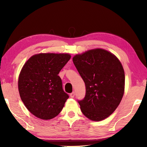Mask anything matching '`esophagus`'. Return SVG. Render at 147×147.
Segmentation results:
<instances>
[{
  "label": "esophagus",
  "mask_w": 147,
  "mask_h": 147,
  "mask_svg": "<svg viewBox=\"0 0 147 147\" xmlns=\"http://www.w3.org/2000/svg\"><path fill=\"white\" fill-rule=\"evenodd\" d=\"M74 95H75V93H74V92H72V93H71V94H70L71 98H74Z\"/></svg>",
  "instance_id": "esophagus-1"
}]
</instances>
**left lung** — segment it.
Wrapping results in <instances>:
<instances>
[{"label": "left lung", "instance_id": "obj_1", "mask_svg": "<svg viewBox=\"0 0 147 147\" xmlns=\"http://www.w3.org/2000/svg\"><path fill=\"white\" fill-rule=\"evenodd\" d=\"M73 61L86 86L85 98L78 101L81 111L92 121L105 119L117 109L124 93L125 74L120 61L98 48L75 55Z\"/></svg>", "mask_w": 147, "mask_h": 147}]
</instances>
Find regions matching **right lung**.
I'll list each match as a JSON object with an SVG mask.
<instances>
[{"instance_id":"add662e5","label":"right lung","mask_w":147,"mask_h":147,"mask_svg":"<svg viewBox=\"0 0 147 147\" xmlns=\"http://www.w3.org/2000/svg\"><path fill=\"white\" fill-rule=\"evenodd\" d=\"M71 57L67 53H40L32 55L22 67L19 93L25 107L36 117L51 119L64 107L69 96L58 74Z\"/></svg>"}]
</instances>
